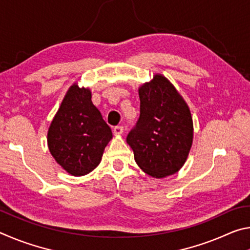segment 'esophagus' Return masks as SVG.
I'll return each instance as SVG.
<instances>
[{
    "label": "esophagus",
    "instance_id": "obj_1",
    "mask_svg": "<svg viewBox=\"0 0 250 250\" xmlns=\"http://www.w3.org/2000/svg\"><path fill=\"white\" fill-rule=\"evenodd\" d=\"M113 133H115V134H122V133H124V126L116 125L115 128H113Z\"/></svg>",
    "mask_w": 250,
    "mask_h": 250
}]
</instances>
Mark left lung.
<instances>
[{"mask_svg": "<svg viewBox=\"0 0 250 250\" xmlns=\"http://www.w3.org/2000/svg\"><path fill=\"white\" fill-rule=\"evenodd\" d=\"M140 117L126 142L142 171L156 179L184 166L193 142V120L188 104L162 75L139 88Z\"/></svg>", "mask_w": 250, "mask_h": 250, "instance_id": "1", "label": "left lung"}]
</instances>
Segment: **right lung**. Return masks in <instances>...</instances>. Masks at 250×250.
<instances>
[{"mask_svg": "<svg viewBox=\"0 0 250 250\" xmlns=\"http://www.w3.org/2000/svg\"><path fill=\"white\" fill-rule=\"evenodd\" d=\"M111 139V129L92 104L91 91L70 86L47 133L56 162L71 175H86L98 167Z\"/></svg>", "mask_w": 250, "mask_h": 250, "instance_id": "obj_1", "label": "right lung"}]
</instances>
